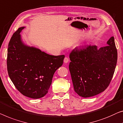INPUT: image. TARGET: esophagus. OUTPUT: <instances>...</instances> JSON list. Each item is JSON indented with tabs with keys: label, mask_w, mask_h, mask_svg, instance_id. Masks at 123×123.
Segmentation results:
<instances>
[{
	"label": "esophagus",
	"mask_w": 123,
	"mask_h": 123,
	"mask_svg": "<svg viewBox=\"0 0 123 123\" xmlns=\"http://www.w3.org/2000/svg\"><path fill=\"white\" fill-rule=\"evenodd\" d=\"M64 62H65V63H68V61H69V59H68V58H67V57H66L64 58Z\"/></svg>",
	"instance_id": "obj_1"
}]
</instances>
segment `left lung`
<instances>
[{
    "label": "left lung",
    "instance_id": "obj_1",
    "mask_svg": "<svg viewBox=\"0 0 123 123\" xmlns=\"http://www.w3.org/2000/svg\"><path fill=\"white\" fill-rule=\"evenodd\" d=\"M105 46L87 45L69 55V69L74 90L80 96H96L108 87L116 67L118 54L113 36Z\"/></svg>",
    "mask_w": 123,
    "mask_h": 123
}]
</instances>
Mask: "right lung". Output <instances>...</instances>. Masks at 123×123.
Masks as SVG:
<instances>
[{
    "instance_id": "obj_1",
    "label": "right lung",
    "mask_w": 123,
    "mask_h": 123,
    "mask_svg": "<svg viewBox=\"0 0 123 123\" xmlns=\"http://www.w3.org/2000/svg\"><path fill=\"white\" fill-rule=\"evenodd\" d=\"M21 27L12 35L7 54V69L16 88L24 96L40 98L48 92L55 71L63 64L65 55L53 56L22 41Z\"/></svg>"
}]
</instances>
